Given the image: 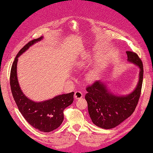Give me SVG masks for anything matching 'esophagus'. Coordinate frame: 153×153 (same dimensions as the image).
I'll return each mask as SVG.
<instances>
[{
  "label": "esophagus",
  "instance_id": "34e87169",
  "mask_svg": "<svg viewBox=\"0 0 153 153\" xmlns=\"http://www.w3.org/2000/svg\"><path fill=\"white\" fill-rule=\"evenodd\" d=\"M83 97V94L81 91H76L74 94V97L76 100H79V99H81Z\"/></svg>",
  "mask_w": 153,
  "mask_h": 153
}]
</instances>
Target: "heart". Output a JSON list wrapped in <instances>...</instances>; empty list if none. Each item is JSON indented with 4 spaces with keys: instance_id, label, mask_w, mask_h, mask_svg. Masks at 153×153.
Wrapping results in <instances>:
<instances>
[{
    "instance_id": "b5f03b06",
    "label": "heart",
    "mask_w": 153,
    "mask_h": 153,
    "mask_svg": "<svg viewBox=\"0 0 153 153\" xmlns=\"http://www.w3.org/2000/svg\"><path fill=\"white\" fill-rule=\"evenodd\" d=\"M98 70L97 69H94L91 71H89L87 74V79L89 82H93L98 77Z\"/></svg>"
}]
</instances>
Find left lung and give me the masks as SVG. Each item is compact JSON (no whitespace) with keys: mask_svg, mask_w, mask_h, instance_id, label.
<instances>
[{"mask_svg":"<svg viewBox=\"0 0 153 153\" xmlns=\"http://www.w3.org/2000/svg\"><path fill=\"white\" fill-rule=\"evenodd\" d=\"M127 61L139 68L136 88L125 95L113 94L102 80L96 81L86 88L85 98L92 122L96 126L109 129L117 126L134 112L140 97L143 79L142 61L136 53L127 51Z\"/></svg>","mask_w":153,"mask_h":153,"instance_id":"8db88e82","label":"left lung"}]
</instances>
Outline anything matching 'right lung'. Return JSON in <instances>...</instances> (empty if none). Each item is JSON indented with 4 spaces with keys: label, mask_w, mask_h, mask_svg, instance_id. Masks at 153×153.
Here are the masks:
<instances>
[{
    "label": "right lung",
    "mask_w": 153,
    "mask_h": 153,
    "mask_svg": "<svg viewBox=\"0 0 153 153\" xmlns=\"http://www.w3.org/2000/svg\"><path fill=\"white\" fill-rule=\"evenodd\" d=\"M43 36L34 39L25 45L18 53L12 65L10 77L11 91L21 114L33 127L49 133L60 126L64 120V110L73 103L74 92L59 95L43 101H34L26 96L17 77V63L20 57L30 47L40 42Z\"/></svg>",
    "instance_id": "right-lung-1"
}]
</instances>
